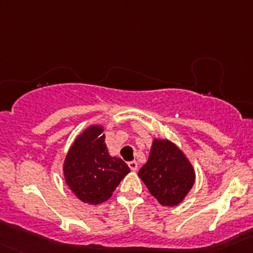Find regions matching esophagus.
<instances>
[{
  "instance_id": "obj_1",
  "label": "esophagus",
  "mask_w": 253,
  "mask_h": 253,
  "mask_svg": "<svg viewBox=\"0 0 253 253\" xmlns=\"http://www.w3.org/2000/svg\"><path fill=\"white\" fill-rule=\"evenodd\" d=\"M128 167L132 171H136L138 169V164H137L136 160H132V162H128Z\"/></svg>"
}]
</instances>
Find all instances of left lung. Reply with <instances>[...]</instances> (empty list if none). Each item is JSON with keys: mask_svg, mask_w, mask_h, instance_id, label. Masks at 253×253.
<instances>
[{"mask_svg": "<svg viewBox=\"0 0 253 253\" xmlns=\"http://www.w3.org/2000/svg\"><path fill=\"white\" fill-rule=\"evenodd\" d=\"M138 176L162 206H177L195 183V170L174 143L154 139Z\"/></svg>", "mask_w": 253, "mask_h": 253, "instance_id": "left-lung-1", "label": "left lung"}]
</instances>
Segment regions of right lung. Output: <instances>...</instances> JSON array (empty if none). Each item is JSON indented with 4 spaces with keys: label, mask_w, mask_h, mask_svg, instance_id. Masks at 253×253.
I'll return each instance as SVG.
<instances>
[{
    "label": "right lung",
    "mask_w": 253,
    "mask_h": 253,
    "mask_svg": "<svg viewBox=\"0 0 253 253\" xmlns=\"http://www.w3.org/2000/svg\"><path fill=\"white\" fill-rule=\"evenodd\" d=\"M128 172L124 160L109 154L101 126L88 127L77 137L63 164L68 187L89 205L108 201Z\"/></svg>",
    "instance_id": "right-lung-1"
}]
</instances>
